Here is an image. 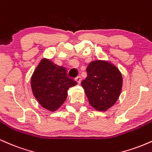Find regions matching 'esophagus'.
<instances>
[{"label": "esophagus", "mask_w": 152, "mask_h": 152, "mask_svg": "<svg viewBox=\"0 0 152 152\" xmlns=\"http://www.w3.org/2000/svg\"><path fill=\"white\" fill-rule=\"evenodd\" d=\"M81 80H82L81 77H80V76L77 77L75 78V81L77 82V83L78 85H80V83H81Z\"/></svg>", "instance_id": "esophagus-1"}]
</instances>
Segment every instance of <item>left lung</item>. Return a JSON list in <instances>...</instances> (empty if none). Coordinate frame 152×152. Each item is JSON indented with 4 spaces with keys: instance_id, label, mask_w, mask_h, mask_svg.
<instances>
[{
    "instance_id": "8db88e82",
    "label": "left lung",
    "mask_w": 152,
    "mask_h": 152,
    "mask_svg": "<svg viewBox=\"0 0 152 152\" xmlns=\"http://www.w3.org/2000/svg\"><path fill=\"white\" fill-rule=\"evenodd\" d=\"M87 77L82 81L89 102L98 111H106L115 104L120 95L122 76L110 62L96 60L87 68Z\"/></svg>"
}]
</instances>
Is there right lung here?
<instances>
[{
	"mask_svg": "<svg viewBox=\"0 0 152 152\" xmlns=\"http://www.w3.org/2000/svg\"><path fill=\"white\" fill-rule=\"evenodd\" d=\"M77 83L67 76L66 69L42 59L31 77L33 93L42 107L55 111L65 101L67 90Z\"/></svg>",
	"mask_w": 152,
	"mask_h": 152,
	"instance_id": "right-lung-1",
	"label": "right lung"
}]
</instances>
